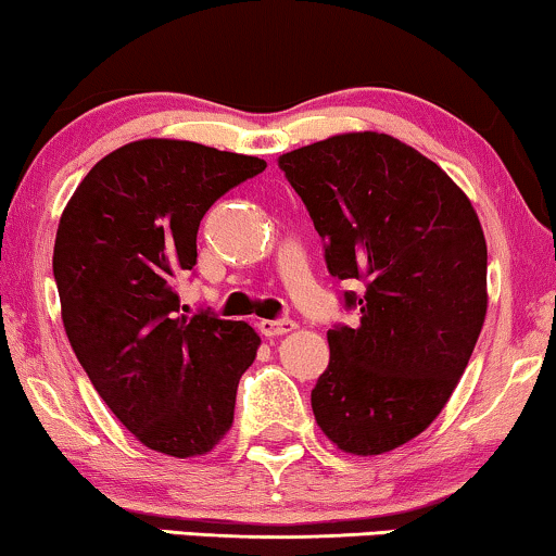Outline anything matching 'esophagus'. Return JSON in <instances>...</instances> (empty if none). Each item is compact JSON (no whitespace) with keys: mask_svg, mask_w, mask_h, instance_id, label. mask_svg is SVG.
<instances>
[{"mask_svg":"<svg viewBox=\"0 0 556 556\" xmlns=\"http://www.w3.org/2000/svg\"><path fill=\"white\" fill-rule=\"evenodd\" d=\"M295 329V324L291 318H278V321H273V318H263V321H257V331L263 333V337H283V333H291Z\"/></svg>","mask_w":556,"mask_h":556,"instance_id":"1","label":"esophagus"}]
</instances>
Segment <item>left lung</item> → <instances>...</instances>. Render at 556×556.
I'll return each mask as SVG.
<instances>
[{
	"label": "left lung",
	"instance_id": "1",
	"mask_svg": "<svg viewBox=\"0 0 556 556\" xmlns=\"http://www.w3.org/2000/svg\"><path fill=\"white\" fill-rule=\"evenodd\" d=\"M306 204L359 324L329 329V367L311 392L339 451L382 455L430 428L483 329L489 250L466 192L407 143L354 131L278 159Z\"/></svg>",
	"mask_w": 556,
	"mask_h": 556
}]
</instances>
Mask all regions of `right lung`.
Here are the masks:
<instances>
[{
  "label": "right lung",
  "mask_w": 556,
  "mask_h": 556,
  "mask_svg": "<svg viewBox=\"0 0 556 556\" xmlns=\"http://www.w3.org/2000/svg\"><path fill=\"white\" fill-rule=\"evenodd\" d=\"M263 169L194 141H131L86 174L60 217L52 273L67 341L126 430L172 458L227 435L261 346L245 321L177 316L174 278L197 265L204 212Z\"/></svg>",
  "instance_id": "right-lung-1"
}]
</instances>
